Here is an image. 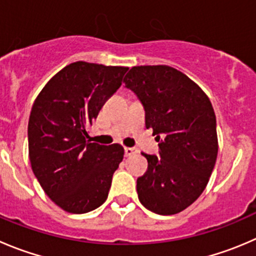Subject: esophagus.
Instances as JSON below:
<instances>
[{"label": "esophagus", "instance_id": "34e87169", "mask_svg": "<svg viewBox=\"0 0 256 256\" xmlns=\"http://www.w3.org/2000/svg\"><path fill=\"white\" fill-rule=\"evenodd\" d=\"M138 154V148H125V156H131Z\"/></svg>", "mask_w": 256, "mask_h": 256}]
</instances>
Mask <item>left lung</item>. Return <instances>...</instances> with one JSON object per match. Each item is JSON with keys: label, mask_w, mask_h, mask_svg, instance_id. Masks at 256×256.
Listing matches in <instances>:
<instances>
[{"label": "left lung", "mask_w": 256, "mask_h": 256, "mask_svg": "<svg viewBox=\"0 0 256 256\" xmlns=\"http://www.w3.org/2000/svg\"><path fill=\"white\" fill-rule=\"evenodd\" d=\"M124 82L158 141V156L142 152L148 166L136 182L138 200L155 214H178L202 195L214 170V108L194 81L170 66H134Z\"/></svg>", "instance_id": "1"}]
</instances>
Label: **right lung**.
Listing matches in <instances>:
<instances>
[{
    "label": "right lung",
    "instance_id": "add662e5",
    "mask_svg": "<svg viewBox=\"0 0 256 256\" xmlns=\"http://www.w3.org/2000/svg\"><path fill=\"white\" fill-rule=\"evenodd\" d=\"M128 70L74 62L46 84L32 106L27 130L32 171L47 196L65 212L85 214L108 199L124 148L90 142L88 128Z\"/></svg>",
    "mask_w": 256,
    "mask_h": 256
}]
</instances>
